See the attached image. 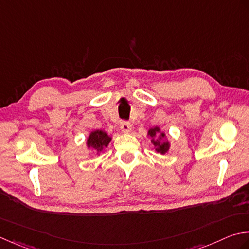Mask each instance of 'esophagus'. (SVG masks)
Masks as SVG:
<instances>
[{
    "label": "esophagus",
    "instance_id": "obj_1",
    "mask_svg": "<svg viewBox=\"0 0 249 249\" xmlns=\"http://www.w3.org/2000/svg\"><path fill=\"white\" fill-rule=\"evenodd\" d=\"M131 124L128 121H121L120 123V130L124 132V133H129L131 131Z\"/></svg>",
    "mask_w": 249,
    "mask_h": 249
}]
</instances>
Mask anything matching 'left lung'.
I'll return each instance as SVG.
<instances>
[{
	"label": "left lung",
	"mask_w": 249,
	"mask_h": 249,
	"mask_svg": "<svg viewBox=\"0 0 249 249\" xmlns=\"http://www.w3.org/2000/svg\"><path fill=\"white\" fill-rule=\"evenodd\" d=\"M147 136L151 139V143L155 146V150L161 155H165L170 150L171 143L166 138V133L161 131V128L158 125L150 128L147 132Z\"/></svg>",
	"instance_id": "8db88e82"
}]
</instances>
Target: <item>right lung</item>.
<instances>
[{"label": "right lung", "instance_id": "1", "mask_svg": "<svg viewBox=\"0 0 249 249\" xmlns=\"http://www.w3.org/2000/svg\"><path fill=\"white\" fill-rule=\"evenodd\" d=\"M111 141V136L108 135L107 132L102 130H92L89 133L87 140H86V147L87 149L96 151L100 155L107 147Z\"/></svg>", "mask_w": 249, "mask_h": 249}]
</instances>
